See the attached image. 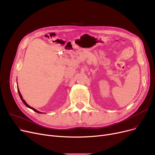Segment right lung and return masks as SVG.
<instances>
[{
    "label": "right lung",
    "mask_w": 155,
    "mask_h": 155,
    "mask_svg": "<svg viewBox=\"0 0 155 155\" xmlns=\"http://www.w3.org/2000/svg\"><path fill=\"white\" fill-rule=\"evenodd\" d=\"M17 90H18V93H19V96H20V97H21V100H22V101L23 102V103L27 107H29V108H30V109H31V110H32L33 111H34L35 112H36V113H40V114H41V113H41V112H40V111H38V110H36L35 109H34V108H33V107H32L31 106H30L29 105H28L27 104V103L25 102V101L24 99H23V97H22V95H21V93H20V91H19V88H18V86H17Z\"/></svg>",
    "instance_id": "1"
}]
</instances>
